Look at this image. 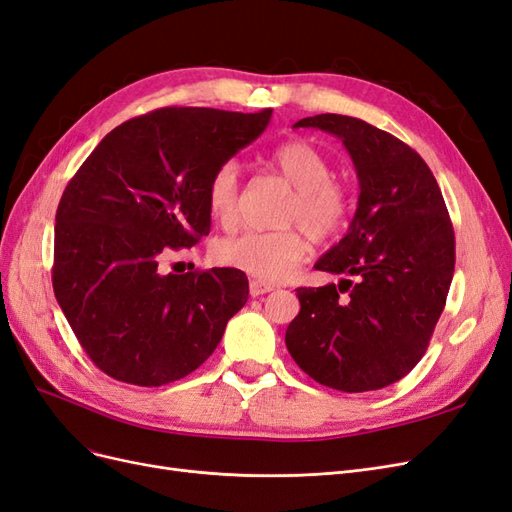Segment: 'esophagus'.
<instances>
[{
    "mask_svg": "<svg viewBox=\"0 0 512 512\" xmlns=\"http://www.w3.org/2000/svg\"><path fill=\"white\" fill-rule=\"evenodd\" d=\"M275 286H271V284H265V282H258V280H252L250 282V294L252 297H260V294H267V292H271Z\"/></svg>",
    "mask_w": 512,
    "mask_h": 512,
    "instance_id": "34e87169",
    "label": "esophagus"
}]
</instances>
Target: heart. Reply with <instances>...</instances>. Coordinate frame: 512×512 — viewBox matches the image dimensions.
I'll use <instances>...</instances> for the list:
<instances>
[{"mask_svg": "<svg viewBox=\"0 0 512 512\" xmlns=\"http://www.w3.org/2000/svg\"><path fill=\"white\" fill-rule=\"evenodd\" d=\"M273 168L290 185L294 196L286 211L290 224H303L314 239H327L342 230L350 213V196L342 183L331 179V164L307 141H288L271 156ZM211 218L232 224L239 209V164L228 160L213 170L207 183ZM307 235L301 228L280 232L247 230L218 243L220 262L250 273L262 282H282L307 254Z\"/></svg>", "mask_w": 512, "mask_h": 512, "instance_id": "1", "label": "heart"}]
</instances>
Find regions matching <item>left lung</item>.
Here are the masks:
<instances>
[{
    "label": "left lung",
    "instance_id": "left-lung-1",
    "mask_svg": "<svg viewBox=\"0 0 512 512\" xmlns=\"http://www.w3.org/2000/svg\"><path fill=\"white\" fill-rule=\"evenodd\" d=\"M294 128L337 136L361 192L344 239L316 262L356 282L297 288L286 348L329 389L378 391L410 374L429 346L453 282V224L429 166L393 134L333 113Z\"/></svg>",
    "mask_w": 512,
    "mask_h": 512
}]
</instances>
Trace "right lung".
Here are the masks:
<instances>
[{"label":"right lung","instance_id":"right-lung-1","mask_svg":"<svg viewBox=\"0 0 512 512\" xmlns=\"http://www.w3.org/2000/svg\"><path fill=\"white\" fill-rule=\"evenodd\" d=\"M271 108L168 106L108 132L76 170L55 215L53 290L106 376L136 386L181 380L218 348L247 303V277L160 262L209 235L213 170L267 130Z\"/></svg>","mask_w":512,"mask_h":512}]
</instances>
